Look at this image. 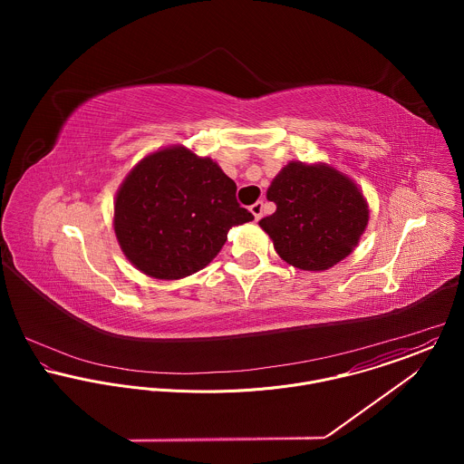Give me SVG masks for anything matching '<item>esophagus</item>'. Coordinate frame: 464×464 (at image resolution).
I'll list each match as a JSON object with an SVG mask.
<instances>
[{"mask_svg":"<svg viewBox=\"0 0 464 464\" xmlns=\"http://www.w3.org/2000/svg\"><path fill=\"white\" fill-rule=\"evenodd\" d=\"M252 214L256 219H261L263 218V212H265V203L263 201H256L252 207H250Z\"/></svg>","mask_w":464,"mask_h":464,"instance_id":"34e87169","label":"esophagus"}]
</instances>
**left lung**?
Segmentation results:
<instances>
[{
	"mask_svg": "<svg viewBox=\"0 0 464 464\" xmlns=\"http://www.w3.org/2000/svg\"><path fill=\"white\" fill-rule=\"evenodd\" d=\"M266 197L276 210L259 221L261 228L280 259L305 271H324L348 257L370 218L361 189L327 164L289 162Z\"/></svg>",
	"mask_w": 464,
	"mask_h": 464,
	"instance_id": "8db88e82",
	"label": "left lung"
}]
</instances>
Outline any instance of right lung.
<instances>
[{
    "instance_id": "right-lung-1",
    "label": "right lung",
    "mask_w": 464,
    "mask_h": 464,
    "mask_svg": "<svg viewBox=\"0 0 464 464\" xmlns=\"http://www.w3.org/2000/svg\"><path fill=\"white\" fill-rule=\"evenodd\" d=\"M236 191V182L212 159L184 146L150 153L116 195L118 243L148 276H189L219 254L232 227L254 219Z\"/></svg>"
}]
</instances>
